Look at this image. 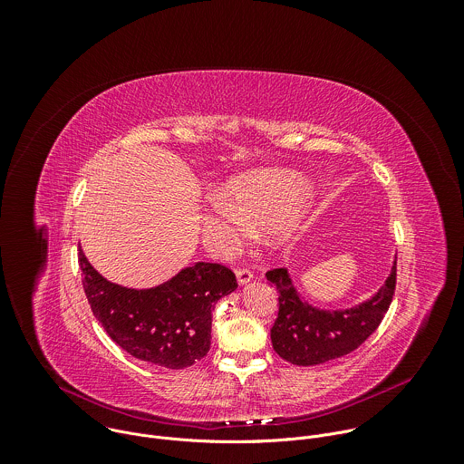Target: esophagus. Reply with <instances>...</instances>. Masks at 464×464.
I'll use <instances>...</instances> for the list:
<instances>
[{
  "instance_id": "34e87169",
  "label": "esophagus",
  "mask_w": 464,
  "mask_h": 464,
  "mask_svg": "<svg viewBox=\"0 0 464 464\" xmlns=\"http://www.w3.org/2000/svg\"><path fill=\"white\" fill-rule=\"evenodd\" d=\"M253 279V272L249 270V268H238L237 270V281H238V285H246V283H249Z\"/></svg>"
}]
</instances>
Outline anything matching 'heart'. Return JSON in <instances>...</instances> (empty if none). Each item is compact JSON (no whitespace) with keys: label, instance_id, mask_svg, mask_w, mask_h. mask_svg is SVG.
Instances as JSON below:
<instances>
[{"label":"heart","instance_id":"heart-1","mask_svg":"<svg viewBox=\"0 0 464 464\" xmlns=\"http://www.w3.org/2000/svg\"><path fill=\"white\" fill-rule=\"evenodd\" d=\"M226 194H213L204 218L206 235L222 249L237 246L251 226H268L266 238L274 247H288L297 231L294 204L303 181L290 172L262 170L240 176L227 185Z\"/></svg>","mask_w":464,"mask_h":464}]
</instances>
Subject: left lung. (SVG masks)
Returning a JSON list of instances; mask_svg holds the SVG:
<instances>
[{
  "label": "left lung",
  "mask_w": 464,
  "mask_h": 464,
  "mask_svg": "<svg viewBox=\"0 0 464 464\" xmlns=\"http://www.w3.org/2000/svg\"><path fill=\"white\" fill-rule=\"evenodd\" d=\"M279 292L272 326L274 351L294 365H319L356 351L382 323L394 295L396 260L376 295L349 310H319L299 297L286 268L266 272Z\"/></svg>",
  "instance_id": "8db88e82"
}]
</instances>
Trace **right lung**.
<instances>
[{"instance_id": "obj_1", "label": "right lung", "mask_w": 464, "mask_h": 464, "mask_svg": "<svg viewBox=\"0 0 464 464\" xmlns=\"http://www.w3.org/2000/svg\"><path fill=\"white\" fill-rule=\"evenodd\" d=\"M79 266L88 303L106 334L128 354L165 369H185L209 353L213 308L238 286L235 274L215 262H196L150 290L106 281L82 249Z\"/></svg>"}]
</instances>
